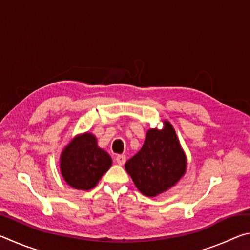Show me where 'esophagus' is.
Wrapping results in <instances>:
<instances>
[{"label":"esophagus","mask_w":250,"mask_h":250,"mask_svg":"<svg viewBox=\"0 0 250 250\" xmlns=\"http://www.w3.org/2000/svg\"><path fill=\"white\" fill-rule=\"evenodd\" d=\"M116 161H117V163L119 164V166H124V164L125 163V155H124V154L117 155Z\"/></svg>","instance_id":"1"}]
</instances>
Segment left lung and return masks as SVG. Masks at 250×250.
Here are the masks:
<instances>
[{"instance_id": "1", "label": "left lung", "mask_w": 250, "mask_h": 250, "mask_svg": "<svg viewBox=\"0 0 250 250\" xmlns=\"http://www.w3.org/2000/svg\"><path fill=\"white\" fill-rule=\"evenodd\" d=\"M125 167L146 196H156L174 186L186 171V156L170 122L164 121L163 129L147 131L141 150Z\"/></svg>"}]
</instances>
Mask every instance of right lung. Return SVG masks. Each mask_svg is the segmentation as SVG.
<instances>
[{
    "label": "right lung",
    "instance_id": "right-lung-1",
    "mask_svg": "<svg viewBox=\"0 0 250 250\" xmlns=\"http://www.w3.org/2000/svg\"><path fill=\"white\" fill-rule=\"evenodd\" d=\"M111 164V156L100 149L89 132L75 137L61 155V172L66 183L83 191L95 188Z\"/></svg>",
    "mask_w": 250,
    "mask_h": 250
}]
</instances>
